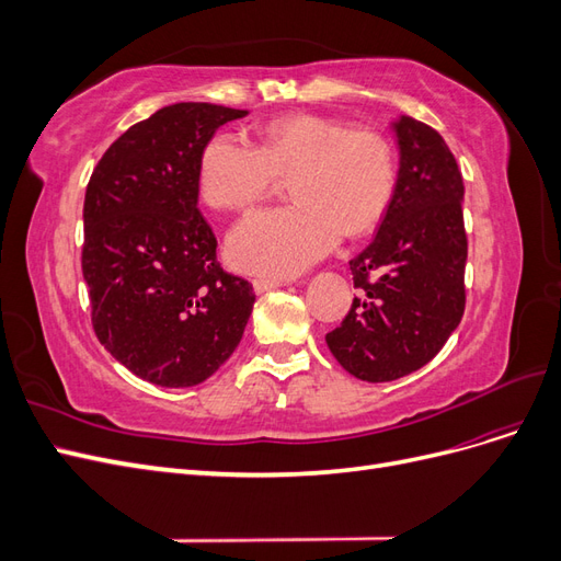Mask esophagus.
<instances>
[{
    "label": "esophagus",
    "instance_id": "34e87169",
    "mask_svg": "<svg viewBox=\"0 0 561 561\" xmlns=\"http://www.w3.org/2000/svg\"><path fill=\"white\" fill-rule=\"evenodd\" d=\"M280 285H285V280L283 278H266V276H262V278H254L252 280V287H254V293H266V290H274V287H280Z\"/></svg>",
    "mask_w": 561,
    "mask_h": 561
}]
</instances>
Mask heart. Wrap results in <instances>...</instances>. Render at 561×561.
Returning <instances> with one entry per match:
<instances>
[{"instance_id":"heart-1","label":"heart","mask_w":561,"mask_h":561,"mask_svg":"<svg viewBox=\"0 0 561 561\" xmlns=\"http://www.w3.org/2000/svg\"><path fill=\"white\" fill-rule=\"evenodd\" d=\"M287 175L295 203L252 213L231 229L227 254L236 268L293 276L328 254L344 231H371L393 203L398 163L377 130L293 114L266 124L257 145L233 133L213 135L201 151L198 192L217 210H248Z\"/></svg>"}]
</instances>
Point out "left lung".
Segmentation results:
<instances>
[{"instance_id": "obj_1", "label": "left lung", "mask_w": 561, "mask_h": 561, "mask_svg": "<svg viewBox=\"0 0 561 561\" xmlns=\"http://www.w3.org/2000/svg\"><path fill=\"white\" fill-rule=\"evenodd\" d=\"M393 130L396 196L375 241L348 262L360 297L325 336L336 363L371 383L431 363L466 309L461 171L435 128L400 116Z\"/></svg>"}]
</instances>
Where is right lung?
<instances>
[{
  "label": "right lung",
  "mask_w": 561,
  "mask_h": 561,
  "mask_svg": "<svg viewBox=\"0 0 561 561\" xmlns=\"http://www.w3.org/2000/svg\"><path fill=\"white\" fill-rule=\"evenodd\" d=\"M245 114L210 103L161 107L114 140L89 180L81 271L93 330L149 383L206 381L252 313V285L219 266L198 210L201 151Z\"/></svg>",
  "instance_id": "1"
}]
</instances>
